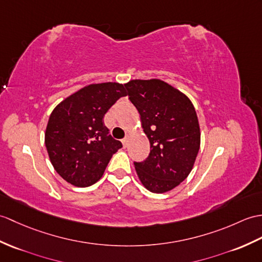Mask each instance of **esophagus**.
Instances as JSON below:
<instances>
[{
  "label": "esophagus",
  "mask_w": 262,
  "mask_h": 262,
  "mask_svg": "<svg viewBox=\"0 0 262 262\" xmlns=\"http://www.w3.org/2000/svg\"><path fill=\"white\" fill-rule=\"evenodd\" d=\"M128 137H125L124 139H121V143H123V146L124 147H127V145H128Z\"/></svg>",
  "instance_id": "1"
}]
</instances>
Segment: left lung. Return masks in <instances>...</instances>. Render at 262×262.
<instances>
[{
    "label": "left lung",
    "instance_id": "left-lung-1",
    "mask_svg": "<svg viewBox=\"0 0 262 262\" xmlns=\"http://www.w3.org/2000/svg\"><path fill=\"white\" fill-rule=\"evenodd\" d=\"M125 87L150 145L147 159L134 163L138 179L153 193L171 191L191 173L199 153L195 108L186 95L161 79H135Z\"/></svg>",
    "mask_w": 262,
    "mask_h": 262
}]
</instances>
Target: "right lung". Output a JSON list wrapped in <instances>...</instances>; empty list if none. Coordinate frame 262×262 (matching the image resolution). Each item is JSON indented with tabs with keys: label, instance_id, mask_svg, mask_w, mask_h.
<instances>
[{
	"label": "right lung",
	"instance_id": "obj_1",
	"mask_svg": "<svg viewBox=\"0 0 262 262\" xmlns=\"http://www.w3.org/2000/svg\"><path fill=\"white\" fill-rule=\"evenodd\" d=\"M118 82L91 83L58 103L48 120L45 143L57 173L68 183L87 187L98 182L123 147L103 124V116L120 97Z\"/></svg>",
	"mask_w": 262,
	"mask_h": 262
}]
</instances>
